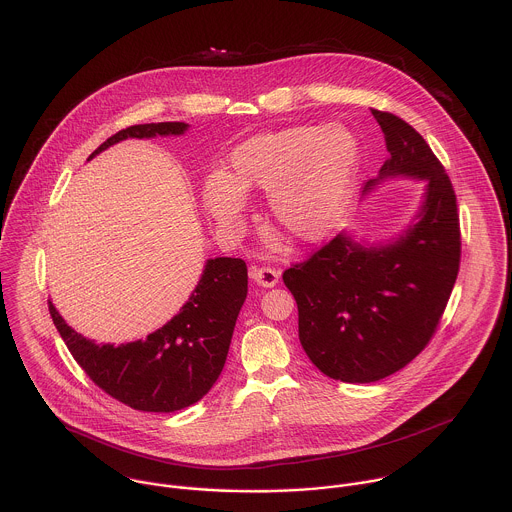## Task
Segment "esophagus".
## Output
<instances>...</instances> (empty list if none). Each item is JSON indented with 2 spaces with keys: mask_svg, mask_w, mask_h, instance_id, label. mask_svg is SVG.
I'll list each match as a JSON object with an SVG mask.
<instances>
[{
  "mask_svg": "<svg viewBox=\"0 0 512 512\" xmlns=\"http://www.w3.org/2000/svg\"><path fill=\"white\" fill-rule=\"evenodd\" d=\"M250 278L262 286V288H274L280 282V272L276 268L270 266H262V268H252L250 270Z\"/></svg>",
  "mask_w": 512,
  "mask_h": 512,
  "instance_id": "34e87169",
  "label": "esophagus"
}]
</instances>
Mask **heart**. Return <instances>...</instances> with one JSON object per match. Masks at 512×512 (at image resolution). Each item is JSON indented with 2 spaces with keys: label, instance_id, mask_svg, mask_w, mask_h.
I'll return each mask as SVG.
<instances>
[{
  "label": "heart",
  "instance_id": "heart-1",
  "mask_svg": "<svg viewBox=\"0 0 512 512\" xmlns=\"http://www.w3.org/2000/svg\"><path fill=\"white\" fill-rule=\"evenodd\" d=\"M361 169L357 136L341 126H293L258 134L230 153L203 187L207 213L234 228L248 191H268L276 226L301 242L325 238L345 215Z\"/></svg>",
  "mask_w": 512,
  "mask_h": 512
}]
</instances>
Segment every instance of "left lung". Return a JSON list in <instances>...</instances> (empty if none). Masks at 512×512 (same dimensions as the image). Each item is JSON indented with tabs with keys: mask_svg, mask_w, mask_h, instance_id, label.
Listing matches in <instances>:
<instances>
[{
	"mask_svg": "<svg viewBox=\"0 0 512 512\" xmlns=\"http://www.w3.org/2000/svg\"><path fill=\"white\" fill-rule=\"evenodd\" d=\"M372 116L390 157L363 195L394 177L424 181L416 217L376 244L341 232L284 272L309 361L329 378L361 384L398 372L430 343L461 258L455 193L438 157L402 118L380 110Z\"/></svg>",
	"mask_w": 512,
	"mask_h": 512,
	"instance_id": "8db88e82",
	"label": "left lung"
}]
</instances>
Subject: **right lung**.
I'll return each mask as SVG.
<instances>
[{"label": "right lung", "instance_id": "obj_1", "mask_svg": "<svg viewBox=\"0 0 512 512\" xmlns=\"http://www.w3.org/2000/svg\"><path fill=\"white\" fill-rule=\"evenodd\" d=\"M189 124L159 122L130 126L88 159L128 138L181 136ZM248 293V270L240 258H211L197 288L179 313L146 339L118 347L76 333L53 301L49 313L74 361L106 394L142 412H175L199 402L217 382L228 355L236 317Z\"/></svg>", "mask_w": 512, "mask_h": 512}]
</instances>
